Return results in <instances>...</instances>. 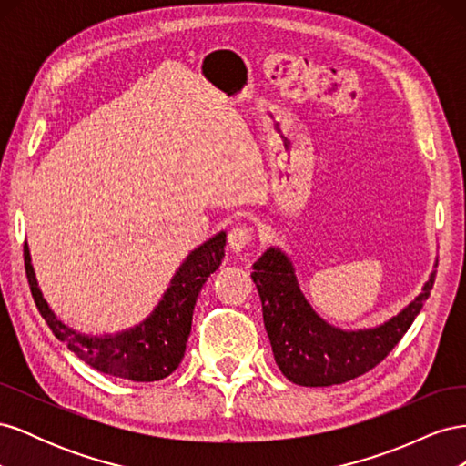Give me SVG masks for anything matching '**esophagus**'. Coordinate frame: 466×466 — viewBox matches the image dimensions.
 Returning <instances> with one entry per match:
<instances>
[{"label":"esophagus","instance_id":"esophagus-1","mask_svg":"<svg viewBox=\"0 0 466 466\" xmlns=\"http://www.w3.org/2000/svg\"><path fill=\"white\" fill-rule=\"evenodd\" d=\"M252 241V229L247 228V225H237L228 235V243L229 248H233L235 252H241L243 248H247Z\"/></svg>","mask_w":466,"mask_h":466}]
</instances>
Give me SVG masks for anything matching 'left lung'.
I'll use <instances>...</instances> for the list:
<instances>
[{
    "label": "left lung",
    "instance_id": "8db88e82",
    "mask_svg": "<svg viewBox=\"0 0 466 466\" xmlns=\"http://www.w3.org/2000/svg\"><path fill=\"white\" fill-rule=\"evenodd\" d=\"M252 270L274 360L279 371L301 387L340 385L373 370L410 329L435 281L431 272L418 298L379 327L342 330L313 311L284 250L270 247Z\"/></svg>",
    "mask_w": 466,
    "mask_h": 466
}]
</instances>
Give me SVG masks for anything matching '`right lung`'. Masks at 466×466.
<instances>
[{"label":"right lung","mask_w":466,"mask_h":466,"mask_svg":"<svg viewBox=\"0 0 466 466\" xmlns=\"http://www.w3.org/2000/svg\"><path fill=\"white\" fill-rule=\"evenodd\" d=\"M223 257L225 231L208 238L204 245L190 252L173 276L159 305L144 322L128 330L105 336L81 334L54 315L46 299L42 298L26 245L25 270L42 319L46 320L54 336L67 344L79 360L112 377L151 383L171 375L185 358L196 299L209 274L219 268Z\"/></svg>","instance_id":"1"}]
</instances>
